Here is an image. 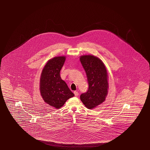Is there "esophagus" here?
I'll use <instances>...</instances> for the list:
<instances>
[{"label": "esophagus", "mask_w": 150, "mask_h": 150, "mask_svg": "<svg viewBox=\"0 0 150 150\" xmlns=\"http://www.w3.org/2000/svg\"><path fill=\"white\" fill-rule=\"evenodd\" d=\"M74 94L75 96H78V95H79V93L78 91H74Z\"/></svg>", "instance_id": "esophagus-1"}]
</instances>
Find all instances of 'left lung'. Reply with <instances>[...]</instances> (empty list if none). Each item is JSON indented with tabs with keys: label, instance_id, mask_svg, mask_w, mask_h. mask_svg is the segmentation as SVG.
I'll list each match as a JSON object with an SVG mask.
<instances>
[{
	"label": "left lung",
	"instance_id": "1",
	"mask_svg": "<svg viewBox=\"0 0 150 150\" xmlns=\"http://www.w3.org/2000/svg\"><path fill=\"white\" fill-rule=\"evenodd\" d=\"M80 62L85 69L89 85L86 93L80 99L88 109H93L102 104L108 93V75L106 67L98 57L91 55H82Z\"/></svg>",
	"mask_w": 150,
	"mask_h": 150
}]
</instances>
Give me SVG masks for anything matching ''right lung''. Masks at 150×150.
<instances>
[{"label":"right lung","instance_id":"obj_1","mask_svg":"<svg viewBox=\"0 0 150 150\" xmlns=\"http://www.w3.org/2000/svg\"><path fill=\"white\" fill-rule=\"evenodd\" d=\"M65 57H56L50 59L44 66L41 74L40 90L44 101L50 106L59 109L74 95L62 80L60 72Z\"/></svg>","mask_w":150,"mask_h":150}]
</instances>
